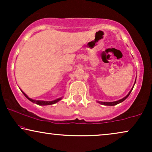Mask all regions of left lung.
<instances>
[{
  "instance_id": "1",
  "label": "left lung",
  "mask_w": 152,
  "mask_h": 152,
  "mask_svg": "<svg viewBox=\"0 0 152 152\" xmlns=\"http://www.w3.org/2000/svg\"><path fill=\"white\" fill-rule=\"evenodd\" d=\"M136 80H135V83H136ZM135 83H134V86H133V87H132V88L131 89V91H129V92L128 94L126 95L125 97H123L122 99H119V100H118V101H114V102H100V101H97V102H98L99 104H102V105H106V106H115L116 104H120V103L122 102H123L124 100H125V99L129 97V95H130L131 92H132L133 88H134Z\"/></svg>"
}]
</instances>
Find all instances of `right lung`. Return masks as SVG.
I'll list each match as a JSON object with an SVG mask.
<instances>
[{
	"instance_id": "1",
	"label": "right lung",
	"mask_w": 152,
	"mask_h": 152,
	"mask_svg": "<svg viewBox=\"0 0 152 152\" xmlns=\"http://www.w3.org/2000/svg\"><path fill=\"white\" fill-rule=\"evenodd\" d=\"M21 92L23 93V95H25V96H26L27 98H28L29 100L30 101H31L32 102H33V103H35V104H38V105H40V106H45V105H51V104H55V103H57V102H58L59 101H60L61 100V99H62V97H59V98H58V99H55V100H53V101H43V100H35V99H31V98H30V97H29L28 95H27L26 93H25L22 90H21Z\"/></svg>"
}]
</instances>
